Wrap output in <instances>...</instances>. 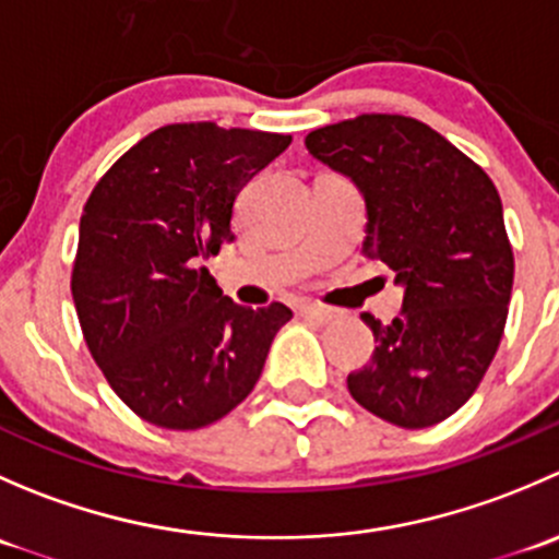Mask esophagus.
I'll list each match as a JSON object with an SVG mask.
<instances>
[{
  "mask_svg": "<svg viewBox=\"0 0 559 559\" xmlns=\"http://www.w3.org/2000/svg\"><path fill=\"white\" fill-rule=\"evenodd\" d=\"M300 313L306 316V319H313L319 321V324H326V321L335 319V311L332 308H324V306H313V302H308V306H300Z\"/></svg>",
  "mask_w": 559,
  "mask_h": 559,
  "instance_id": "esophagus-1",
  "label": "esophagus"
}]
</instances>
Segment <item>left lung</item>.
Wrapping results in <instances>:
<instances>
[{"label":"left lung","mask_w":559,"mask_h":559,"mask_svg":"<svg viewBox=\"0 0 559 559\" xmlns=\"http://www.w3.org/2000/svg\"><path fill=\"white\" fill-rule=\"evenodd\" d=\"M306 145L362 191L365 257L405 289L392 324L362 313L379 346L348 392L405 430L438 425L481 384L506 330L514 251L498 189L443 134L394 112L313 129Z\"/></svg>","instance_id":"1"}]
</instances>
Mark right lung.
Segmentation results:
<instances>
[{
	"label": "right lung",
	"instance_id": "add662e5",
	"mask_svg": "<svg viewBox=\"0 0 559 559\" xmlns=\"http://www.w3.org/2000/svg\"><path fill=\"white\" fill-rule=\"evenodd\" d=\"M289 134L167 123L127 151L83 205L72 300L112 392L165 430H197L251 394L284 302L222 295L205 259L233 243L240 189Z\"/></svg>",
	"mask_w": 559,
	"mask_h": 559
}]
</instances>
